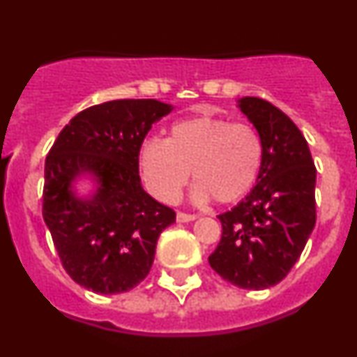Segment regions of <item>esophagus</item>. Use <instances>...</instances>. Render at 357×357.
Returning a JSON list of instances; mask_svg holds the SVG:
<instances>
[{
  "instance_id": "esophagus-1",
  "label": "esophagus",
  "mask_w": 357,
  "mask_h": 357,
  "mask_svg": "<svg viewBox=\"0 0 357 357\" xmlns=\"http://www.w3.org/2000/svg\"><path fill=\"white\" fill-rule=\"evenodd\" d=\"M197 215H192V213H183V211H178L177 213V220L178 222H192L196 220Z\"/></svg>"
}]
</instances>
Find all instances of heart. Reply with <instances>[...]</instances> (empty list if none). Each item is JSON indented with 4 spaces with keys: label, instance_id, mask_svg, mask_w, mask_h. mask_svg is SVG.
Segmentation results:
<instances>
[{
    "label": "heart",
    "instance_id": "b5f03b06",
    "mask_svg": "<svg viewBox=\"0 0 357 357\" xmlns=\"http://www.w3.org/2000/svg\"><path fill=\"white\" fill-rule=\"evenodd\" d=\"M262 161V139L253 126L211 114L178 119L167 139L144 140L137 154L144 183L167 203L177 199L189 170L194 199L236 203L257 182Z\"/></svg>",
    "mask_w": 357,
    "mask_h": 357
}]
</instances>
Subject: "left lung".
<instances>
[{"label":"left lung","mask_w":357,"mask_h":357,"mask_svg":"<svg viewBox=\"0 0 357 357\" xmlns=\"http://www.w3.org/2000/svg\"><path fill=\"white\" fill-rule=\"evenodd\" d=\"M238 107L262 139L264 161L252 192L218 215L222 239L208 262L234 287L264 290L287 278L316 225V167L302 132L276 105L243 97Z\"/></svg>","instance_id":"obj_1"}]
</instances>
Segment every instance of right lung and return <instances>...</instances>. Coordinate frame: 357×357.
I'll use <instances>...</instances> for the list:
<instances>
[{"instance_id": "right-lung-1", "label": "right lung", "mask_w": 357, "mask_h": 357, "mask_svg": "<svg viewBox=\"0 0 357 357\" xmlns=\"http://www.w3.org/2000/svg\"><path fill=\"white\" fill-rule=\"evenodd\" d=\"M174 105L125 98L91 105L74 116L45 161L43 218L66 273L86 290L114 295L149 274L158 238L175 211L142 189L137 154L154 123ZM96 182L79 198L73 182Z\"/></svg>"}]
</instances>
